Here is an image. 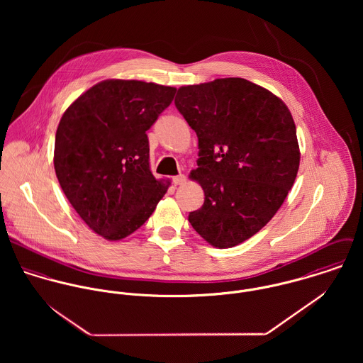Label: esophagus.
Returning a JSON list of instances; mask_svg holds the SVG:
<instances>
[{
    "mask_svg": "<svg viewBox=\"0 0 363 363\" xmlns=\"http://www.w3.org/2000/svg\"><path fill=\"white\" fill-rule=\"evenodd\" d=\"M172 182H173V184H174V186H182V184L186 182V176H184V174H177V176H173Z\"/></svg>",
    "mask_w": 363,
    "mask_h": 363,
    "instance_id": "esophagus-1",
    "label": "esophagus"
}]
</instances>
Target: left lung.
Instances as JSON below:
<instances>
[{
    "mask_svg": "<svg viewBox=\"0 0 363 363\" xmlns=\"http://www.w3.org/2000/svg\"><path fill=\"white\" fill-rule=\"evenodd\" d=\"M174 104L199 137L190 176L206 199L189 220L213 247L238 246L271 220L294 186L301 152L292 114L243 78L182 86Z\"/></svg>",
    "mask_w": 363,
    "mask_h": 363,
    "instance_id": "left-lung-1",
    "label": "left lung"
}]
</instances>
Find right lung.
Segmentation results:
<instances>
[{"label":"right lung","mask_w":363,"mask_h":363,"mask_svg":"<svg viewBox=\"0 0 363 363\" xmlns=\"http://www.w3.org/2000/svg\"><path fill=\"white\" fill-rule=\"evenodd\" d=\"M176 88L107 79L81 95L55 133L58 183L82 220L107 240L141 228L169 182L150 169L147 131L172 104Z\"/></svg>","instance_id":"add662e5"}]
</instances>
